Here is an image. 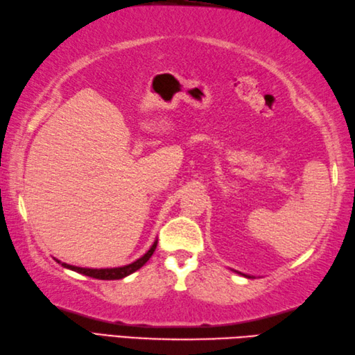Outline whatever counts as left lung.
<instances>
[{"instance_id": "obj_1", "label": "left lung", "mask_w": 355, "mask_h": 355, "mask_svg": "<svg viewBox=\"0 0 355 355\" xmlns=\"http://www.w3.org/2000/svg\"><path fill=\"white\" fill-rule=\"evenodd\" d=\"M234 272H237V270H234ZM239 275H243V277H246V278H254V277H250V275H246V273H241V272H237Z\"/></svg>"}]
</instances>
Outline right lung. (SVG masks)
I'll return each mask as SVG.
<instances>
[{
    "label": "right lung",
    "mask_w": 355,
    "mask_h": 355,
    "mask_svg": "<svg viewBox=\"0 0 355 355\" xmlns=\"http://www.w3.org/2000/svg\"><path fill=\"white\" fill-rule=\"evenodd\" d=\"M156 244H157V240L153 241L152 248L148 249L143 257L138 258L137 261H133V263H130L128 266H121V267H109V269H89V267H77V266H71V264H67V263H62L60 259H58V258H54V259H56V261L62 267H65V269H69V270H74L77 273L86 275V277H91V278H96V279H106V281L123 279L125 277H129L130 273L141 269V267H143L148 261V258L153 255V252L156 249Z\"/></svg>",
    "instance_id": "obj_1"
}]
</instances>
